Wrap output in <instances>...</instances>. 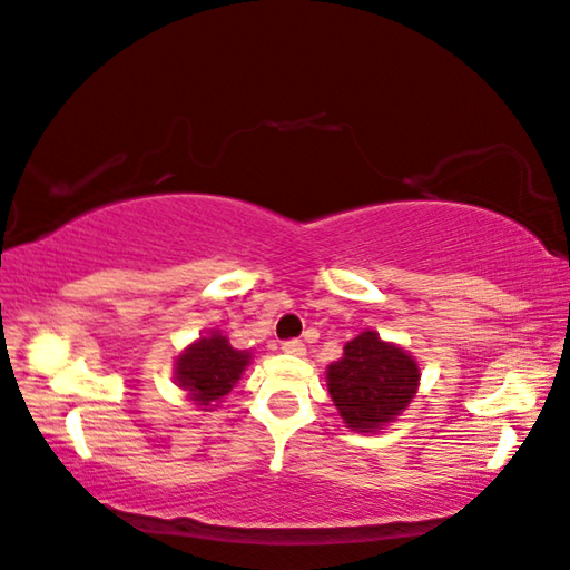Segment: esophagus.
<instances>
[{"label": "esophagus", "mask_w": 570, "mask_h": 570, "mask_svg": "<svg viewBox=\"0 0 570 570\" xmlns=\"http://www.w3.org/2000/svg\"><path fill=\"white\" fill-rule=\"evenodd\" d=\"M282 351L284 353H292V355H304V353H307V345H304L302 340L294 337V340H284Z\"/></svg>", "instance_id": "obj_1"}]
</instances>
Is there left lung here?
Listing matches in <instances>:
<instances>
[{
  "label": "left lung",
  "mask_w": 570,
  "mask_h": 570,
  "mask_svg": "<svg viewBox=\"0 0 570 570\" xmlns=\"http://www.w3.org/2000/svg\"><path fill=\"white\" fill-rule=\"evenodd\" d=\"M420 368L402 347L361 333L327 368V389L347 428L373 432L392 422L417 392Z\"/></svg>",
  "instance_id": "obj_1"
}]
</instances>
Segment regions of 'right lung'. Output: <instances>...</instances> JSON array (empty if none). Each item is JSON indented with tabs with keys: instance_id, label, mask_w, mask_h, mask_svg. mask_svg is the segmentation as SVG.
<instances>
[{
	"instance_id": "add662e5",
	"label": "right lung",
	"mask_w": 570,
	"mask_h": 570,
	"mask_svg": "<svg viewBox=\"0 0 570 570\" xmlns=\"http://www.w3.org/2000/svg\"><path fill=\"white\" fill-rule=\"evenodd\" d=\"M245 366H248V353L235 351L227 337L215 333L186 347L176 363V381L178 386L191 392L194 402L207 406L230 394Z\"/></svg>"
}]
</instances>
